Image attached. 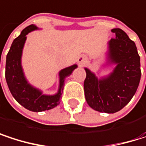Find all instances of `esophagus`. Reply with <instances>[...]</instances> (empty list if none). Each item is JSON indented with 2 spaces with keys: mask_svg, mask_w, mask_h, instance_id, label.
Instances as JSON below:
<instances>
[{
  "mask_svg": "<svg viewBox=\"0 0 146 146\" xmlns=\"http://www.w3.org/2000/svg\"><path fill=\"white\" fill-rule=\"evenodd\" d=\"M78 63H79V64L83 65V64H85L86 62H88V58H87V56H84V55H81V56H78Z\"/></svg>",
  "mask_w": 146,
  "mask_h": 146,
  "instance_id": "1",
  "label": "esophagus"
}]
</instances>
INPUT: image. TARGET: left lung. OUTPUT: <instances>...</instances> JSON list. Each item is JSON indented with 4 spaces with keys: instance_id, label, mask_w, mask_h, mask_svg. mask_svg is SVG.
Returning <instances> with one entry per match:
<instances>
[{
    "instance_id": "1",
    "label": "left lung",
    "mask_w": 146,
    "mask_h": 146,
    "mask_svg": "<svg viewBox=\"0 0 146 146\" xmlns=\"http://www.w3.org/2000/svg\"><path fill=\"white\" fill-rule=\"evenodd\" d=\"M116 35L109 42L111 62L117 63L108 78L98 80L85 68L84 96L88 105L96 111L114 113L123 109L135 94L140 77V57L135 43L121 29L111 30Z\"/></svg>"
}]
</instances>
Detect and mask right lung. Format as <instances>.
<instances>
[{
  "label": "right lung",
  "mask_w": 146,
  "mask_h": 146,
  "mask_svg": "<svg viewBox=\"0 0 146 146\" xmlns=\"http://www.w3.org/2000/svg\"><path fill=\"white\" fill-rule=\"evenodd\" d=\"M36 29V26L33 24L26 27L22 31L21 35L13 40L7 55L5 75L8 88L17 102L29 111H42L54 108L59 105L62 98L61 93L64 87V79L72 73L77 66L73 65L60 72V89L58 93L55 96H43L40 91L29 85L22 70L21 56L23 44L26 40V35Z\"/></svg>",
  "instance_id": "add662e5"
}]
</instances>
